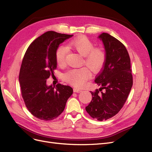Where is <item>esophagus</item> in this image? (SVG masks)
Returning <instances> with one entry per match:
<instances>
[{
  "instance_id": "esophagus-1",
  "label": "esophagus",
  "mask_w": 152,
  "mask_h": 152,
  "mask_svg": "<svg viewBox=\"0 0 152 152\" xmlns=\"http://www.w3.org/2000/svg\"><path fill=\"white\" fill-rule=\"evenodd\" d=\"M73 92H74V93H80V92H82V90L77 89V88H74L73 89Z\"/></svg>"
}]
</instances>
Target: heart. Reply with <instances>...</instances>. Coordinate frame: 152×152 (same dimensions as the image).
<instances>
[{
    "instance_id": "heart-1",
    "label": "heart",
    "mask_w": 152,
    "mask_h": 152,
    "mask_svg": "<svg viewBox=\"0 0 152 152\" xmlns=\"http://www.w3.org/2000/svg\"><path fill=\"white\" fill-rule=\"evenodd\" d=\"M68 48L75 50L82 56H84V63L93 72L102 70L106 60L104 50L94 48V44L84 36L79 37L68 43ZM68 54V49L63 45L58 48L56 51V61L58 65H63ZM89 70L86 67L72 69L68 71L64 78L66 82L76 87L83 86L90 77Z\"/></svg>"
}]
</instances>
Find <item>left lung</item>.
<instances>
[{"label":"left lung","instance_id":"obj_1","mask_svg":"<svg viewBox=\"0 0 152 152\" xmlns=\"http://www.w3.org/2000/svg\"><path fill=\"white\" fill-rule=\"evenodd\" d=\"M98 39L104 45L106 60L94 80L101 87L90 91L93 98L86 110L91 117L102 121L115 115L122 108L132 88V75L124 45L107 33L100 34Z\"/></svg>","mask_w":152,"mask_h":152}]
</instances>
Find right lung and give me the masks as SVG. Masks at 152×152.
<instances>
[{
	"label": "right lung",
	"mask_w": 152,
	"mask_h": 152,
	"mask_svg": "<svg viewBox=\"0 0 152 152\" xmlns=\"http://www.w3.org/2000/svg\"><path fill=\"white\" fill-rule=\"evenodd\" d=\"M73 35L49 31L37 38L27 49L19 75L22 97L29 112L42 121L57 118L73 93L69 86H48L46 80L56 68V51Z\"/></svg>",
	"instance_id": "add662e5"
}]
</instances>
